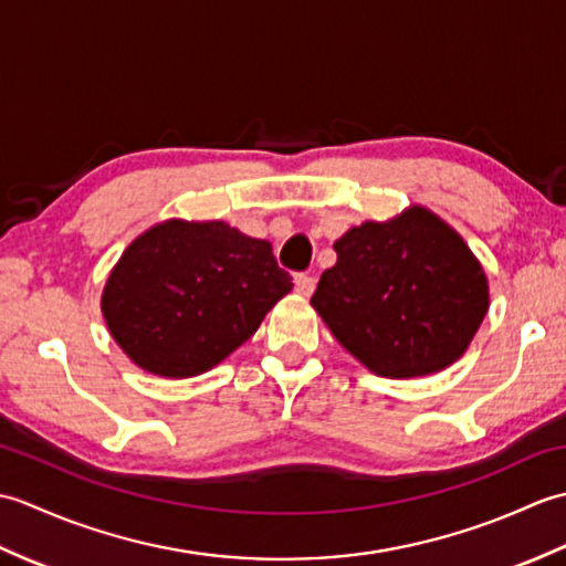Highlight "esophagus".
Returning <instances> with one entry per match:
<instances>
[{
	"label": "esophagus",
	"instance_id": "1",
	"mask_svg": "<svg viewBox=\"0 0 566 566\" xmlns=\"http://www.w3.org/2000/svg\"><path fill=\"white\" fill-rule=\"evenodd\" d=\"M294 282H296V292L302 296H311L316 290V280H314V276H308V274H296Z\"/></svg>",
	"mask_w": 566,
	"mask_h": 566
}]
</instances>
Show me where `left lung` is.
I'll return each instance as SVG.
<instances>
[{"label": "left lung", "mask_w": 566, "mask_h": 566, "mask_svg": "<svg viewBox=\"0 0 566 566\" xmlns=\"http://www.w3.org/2000/svg\"><path fill=\"white\" fill-rule=\"evenodd\" d=\"M311 306L369 371L413 379L457 363L489 311L482 262L426 207L365 221L335 240Z\"/></svg>", "instance_id": "1"}]
</instances>
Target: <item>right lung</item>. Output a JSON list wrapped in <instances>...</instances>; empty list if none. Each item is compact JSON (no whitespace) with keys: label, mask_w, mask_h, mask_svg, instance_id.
Here are the masks:
<instances>
[{"label":"right lung","mask_w":566,"mask_h":566,"mask_svg":"<svg viewBox=\"0 0 566 566\" xmlns=\"http://www.w3.org/2000/svg\"><path fill=\"white\" fill-rule=\"evenodd\" d=\"M292 286L268 240L223 221L167 219L118 258L102 314L130 363L187 379L238 350Z\"/></svg>","instance_id":"1"}]
</instances>
